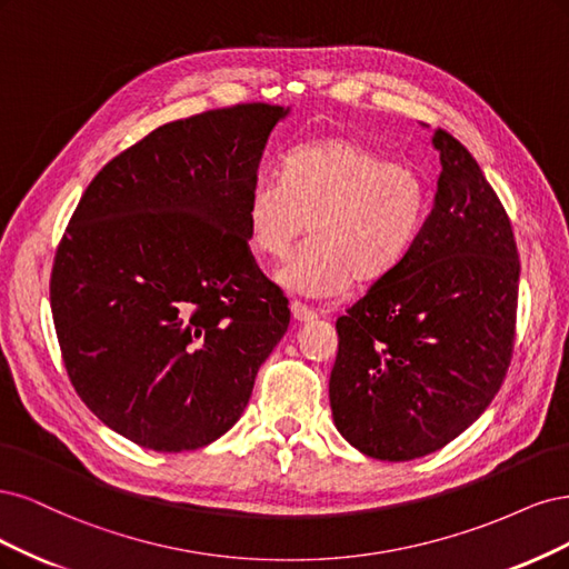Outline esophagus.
Returning a JSON list of instances; mask_svg holds the SVG:
<instances>
[{
    "label": "esophagus",
    "instance_id": "obj_1",
    "mask_svg": "<svg viewBox=\"0 0 569 569\" xmlns=\"http://www.w3.org/2000/svg\"><path fill=\"white\" fill-rule=\"evenodd\" d=\"M290 311H292V319L300 321V323H309V321L317 319V311L309 309L302 302H290Z\"/></svg>",
    "mask_w": 569,
    "mask_h": 569
}]
</instances>
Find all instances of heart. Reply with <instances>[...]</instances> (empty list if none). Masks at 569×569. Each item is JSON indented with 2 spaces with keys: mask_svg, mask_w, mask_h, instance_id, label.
Here are the masks:
<instances>
[{
  "mask_svg": "<svg viewBox=\"0 0 569 569\" xmlns=\"http://www.w3.org/2000/svg\"><path fill=\"white\" fill-rule=\"evenodd\" d=\"M428 206V181L411 162L331 137L292 149L281 181H254L246 236L260 258L283 260L307 227L311 238L279 271V283L305 298H331L352 279H382L405 260Z\"/></svg>",
  "mask_w": 569,
  "mask_h": 569,
  "instance_id": "heart-1",
  "label": "heart"
}]
</instances>
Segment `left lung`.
<instances>
[{"label": "left lung", "mask_w": 569, "mask_h": 569, "mask_svg": "<svg viewBox=\"0 0 569 569\" xmlns=\"http://www.w3.org/2000/svg\"><path fill=\"white\" fill-rule=\"evenodd\" d=\"M435 203L392 271L336 321L328 382L340 435L380 461L449 445L497 397L516 342L520 260L478 160L435 130Z\"/></svg>", "instance_id": "8db88e82"}]
</instances>
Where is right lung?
Instances as JSON below:
<instances>
[{
	"instance_id": "obj_1",
	"label": "right lung",
	"mask_w": 569,
	"mask_h": 569,
	"mask_svg": "<svg viewBox=\"0 0 569 569\" xmlns=\"http://www.w3.org/2000/svg\"><path fill=\"white\" fill-rule=\"evenodd\" d=\"M290 108L238 103L158 127L91 179L51 269L68 378L130 442L191 451L248 407L290 323L248 246L246 198Z\"/></svg>"
}]
</instances>
